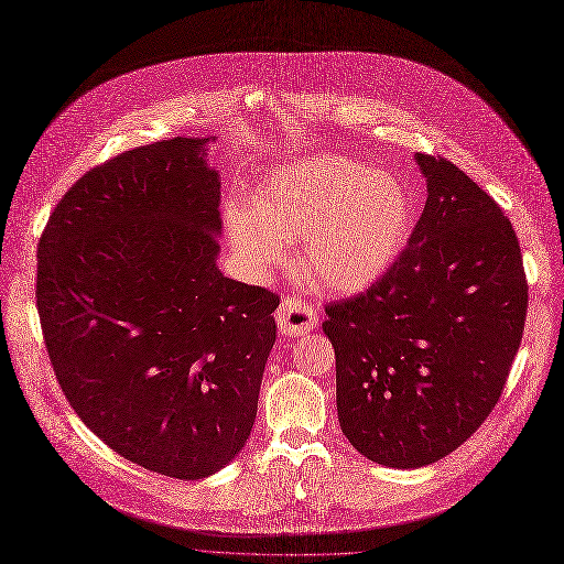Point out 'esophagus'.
<instances>
[{
  "label": "esophagus",
  "instance_id": "1",
  "mask_svg": "<svg viewBox=\"0 0 564 564\" xmlns=\"http://www.w3.org/2000/svg\"><path fill=\"white\" fill-rule=\"evenodd\" d=\"M274 317L283 335H305L319 324L315 305L301 296H283Z\"/></svg>",
  "mask_w": 564,
  "mask_h": 564
}]
</instances>
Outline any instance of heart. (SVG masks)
<instances>
[{
  "label": "heart",
  "instance_id": "1",
  "mask_svg": "<svg viewBox=\"0 0 564 564\" xmlns=\"http://www.w3.org/2000/svg\"><path fill=\"white\" fill-rule=\"evenodd\" d=\"M227 229L253 270L281 268L285 242L299 238V261L326 292L350 294L378 281L412 231V197L384 171L339 155L274 171L251 207L234 202Z\"/></svg>",
  "mask_w": 564,
  "mask_h": 564
}]
</instances>
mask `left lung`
I'll list each match as a JSON object with an SVG mask.
<instances>
[{
    "label": "left lung",
    "instance_id": "1",
    "mask_svg": "<svg viewBox=\"0 0 564 564\" xmlns=\"http://www.w3.org/2000/svg\"><path fill=\"white\" fill-rule=\"evenodd\" d=\"M427 202L395 263L326 305L337 414L350 445L423 468L466 443L497 404L522 344L529 283L499 204L443 158L416 152Z\"/></svg>",
    "mask_w": 564,
    "mask_h": 564
}]
</instances>
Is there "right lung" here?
I'll list each match as a JSON object with an SVG mask.
<instances>
[{"label": "right lung", "instance_id": "obj_1", "mask_svg": "<svg viewBox=\"0 0 564 564\" xmlns=\"http://www.w3.org/2000/svg\"><path fill=\"white\" fill-rule=\"evenodd\" d=\"M207 139H164L87 171L37 242L44 346L78 419L173 479L225 468L253 427L279 294L216 265Z\"/></svg>", "mask_w": 564, "mask_h": 564}]
</instances>
